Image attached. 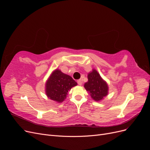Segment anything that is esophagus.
Segmentation results:
<instances>
[{"label": "esophagus", "instance_id": "esophagus-1", "mask_svg": "<svg viewBox=\"0 0 150 150\" xmlns=\"http://www.w3.org/2000/svg\"><path fill=\"white\" fill-rule=\"evenodd\" d=\"M77 83H78V84L80 86L82 85V81H81V79H79V80L77 81Z\"/></svg>", "mask_w": 150, "mask_h": 150}]
</instances>
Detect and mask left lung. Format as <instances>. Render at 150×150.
I'll use <instances>...</instances> for the list:
<instances>
[{"mask_svg": "<svg viewBox=\"0 0 150 150\" xmlns=\"http://www.w3.org/2000/svg\"><path fill=\"white\" fill-rule=\"evenodd\" d=\"M88 81L84 85L86 90L94 101H99L108 94V86L95 69L88 74Z\"/></svg>", "mask_w": 150, "mask_h": 150, "instance_id": "8db88e82", "label": "left lung"}]
</instances>
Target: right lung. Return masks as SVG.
I'll list each match as a JSON object with an SVG mask.
<instances>
[{
  "mask_svg": "<svg viewBox=\"0 0 150 150\" xmlns=\"http://www.w3.org/2000/svg\"><path fill=\"white\" fill-rule=\"evenodd\" d=\"M77 84L70 76L56 69L46 83V94L49 99L61 103L66 98L68 91Z\"/></svg>",
  "mask_w": 150,
  "mask_h": 150,
  "instance_id": "right-lung-1",
  "label": "right lung"
}]
</instances>
